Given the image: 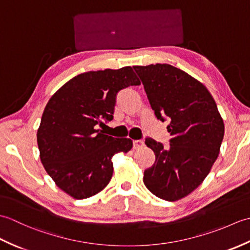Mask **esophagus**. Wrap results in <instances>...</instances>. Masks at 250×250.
<instances>
[{
	"mask_svg": "<svg viewBox=\"0 0 250 250\" xmlns=\"http://www.w3.org/2000/svg\"><path fill=\"white\" fill-rule=\"evenodd\" d=\"M144 142L143 141H133V148L134 149H140V148L144 147Z\"/></svg>",
	"mask_w": 250,
	"mask_h": 250,
	"instance_id": "1",
	"label": "esophagus"
}]
</instances>
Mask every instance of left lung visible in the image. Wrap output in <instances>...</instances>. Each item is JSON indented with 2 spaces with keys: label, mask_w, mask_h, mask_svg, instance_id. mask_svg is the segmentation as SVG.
Instances as JSON below:
<instances>
[{
  "label": "left lung",
  "mask_w": 250,
  "mask_h": 250,
  "mask_svg": "<svg viewBox=\"0 0 250 250\" xmlns=\"http://www.w3.org/2000/svg\"><path fill=\"white\" fill-rule=\"evenodd\" d=\"M158 119H167L171 146L148 137L155 152L144 182L151 193L174 202L203 183L218 158L225 124L210 92L198 79L169 64L133 66Z\"/></svg>",
  "instance_id": "left-lung-1"
}]
</instances>
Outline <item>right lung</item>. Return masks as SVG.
I'll return each instance as SVG.
<instances>
[{"instance_id":"1","label":"right lung","mask_w":250,"mask_h":250,"mask_svg":"<svg viewBox=\"0 0 250 250\" xmlns=\"http://www.w3.org/2000/svg\"><path fill=\"white\" fill-rule=\"evenodd\" d=\"M131 66L87 72L72 78L47 103L37 130L41 161L61 190L76 200L101 192L110 182L115 153L128 152L130 139L100 130L114 118L120 90L139 86Z\"/></svg>"}]
</instances>
